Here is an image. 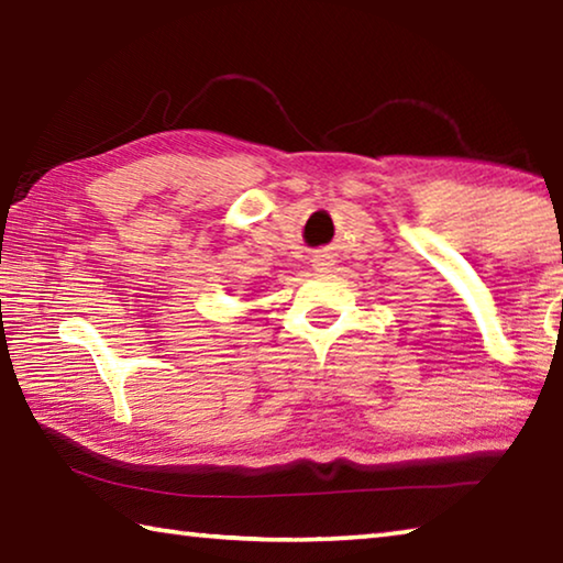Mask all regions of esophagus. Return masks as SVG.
<instances>
[{
  "label": "esophagus",
  "instance_id": "34e87169",
  "mask_svg": "<svg viewBox=\"0 0 563 563\" xmlns=\"http://www.w3.org/2000/svg\"><path fill=\"white\" fill-rule=\"evenodd\" d=\"M330 265H332V263H330L328 258H316V271H318V273H328Z\"/></svg>",
  "mask_w": 563,
  "mask_h": 563
}]
</instances>
